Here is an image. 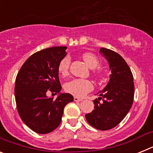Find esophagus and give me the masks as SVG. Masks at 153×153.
I'll use <instances>...</instances> for the list:
<instances>
[{"instance_id": "1", "label": "esophagus", "mask_w": 153, "mask_h": 153, "mask_svg": "<svg viewBox=\"0 0 153 153\" xmlns=\"http://www.w3.org/2000/svg\"><path fill=\"white\" fill-rule=\"evenodd\" d=\"M74 101H75V102H80V101L83 100V99L79 98V97H74Z\"/></svg>"}]
</instances>
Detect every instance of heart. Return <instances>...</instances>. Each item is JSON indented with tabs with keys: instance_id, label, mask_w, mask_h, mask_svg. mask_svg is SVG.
Instances as JSON below:
<instances>
[{
	"instance_id": "obj_1",
	"label": "heart",
	"mask_w": 153,
	"mask_h": 153,
	"mask_svg": "<svg viewBox=\"0 0 153 153\" xmlns=\"http://www.w3.org/2000/svg\"><path fill=\"white\" fill-rule=\"evenodd\" d=\"M82 58L90 69H95L99 65V60L95 54L86 52L82 54ZM70 57L67 55L63 57L58 64V71L62 76H66L69 72ZM97 74H99L97 72ZM93 84L90 81L83 79H74L70 81L65 86V90L68 93L76 97H83L86 93L93 90Z\"/></svg>"
}]
</instances>
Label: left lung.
<instances>
[{
    "label": "left lung",
    "instance_id": "obj_1",
    "mask_svg": "<svg viewBox=\"0 0 153 153\" xmlns=\"http://www.w3.org/2000/svg\"><path fill=\"white\" fill-rule=\"evenodd\" d=\"M111 70L106 87L99 93L100 97L93 100L94 109L85 115L90 125L100 130H108L117 126L127 115L133 102V76L126 62L119 53L101 48ZM100 99L102 102H100Z\"/></svg>",
    "mask_w": 153,
    "mask_h": 153
}]
</instances>
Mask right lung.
Listing matches in <instances>:
<instances>
[{"instance_id": "1", "label": "right lung", "mask_w": 153, "mask_h": 153, "mask_svg": "<svg viewBox=\"0 0 153 153\" xmlns=\"http://www.w3.org/2000/svg\"><path fill=\"white\" fill-rule=\"evenodd\" d=\"M67 47H53L31 55L24 62L16 77L15 100L21 120L39 134L56 129L63 117V109L74 101L70 93H60L56 100L48 98L50 90L60 93L58 64L67 55Z\"/></svg>"}]
</instances>
